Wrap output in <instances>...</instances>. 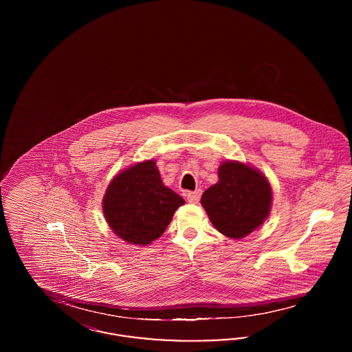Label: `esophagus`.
I'll list each match as a JSON object with an SVG mask.
<instances>
[{"instance_id": "34e87169", "label": "esophagus", "mask_w": 352, "mask_h": 352, "mask_svg": "<svg viewBox=\"0 0 352 352\" xmlns=\"http://www.w3.org/2000/svg\"><path fill=\"white\" fill-rule=\"evenodd\" d=\"M201 190H197V191H192V192H187L186 194V198L190 203H198L201 199Z\"/></svg>"}]
</instances>
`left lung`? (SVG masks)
I'll return each mask as SVG.
<instances>
[{
  "label": "left lung",
  "instance_id": "obj_1",
  "mask_svg": "<svg viewBox=\"0 0 352 352\" xmlns=\"http://www.w3.org/2000/svg\"><path fill=\"white\" fill-rule=\"evenodd\" d=\"M218 177V182L203 192L201 206L220 234L243 239L269 217L273 192L268 178L239 161H224Z\"/></svg>",
  "mask_w": 352,
  "mask_h": 352
}]
</instances>
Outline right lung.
<instances>
[{
    "label": "right lung",
    "instance_id": "add662e5",
    "mask_svg": "<svg viewBox=\"0 0 352 352\" xmlns=\"http://www.w3.org/2000/svg\"><path fill=\"white\" fill-rule=\"evenodd\" d=\"M184 199L166 187L155 160L120 171L108 184L102 212L111 230L124 241L149 245L168 228Z\"/></svg>",
    "mask_w": 352,
    "mask_h": 352
}]
</instances>
